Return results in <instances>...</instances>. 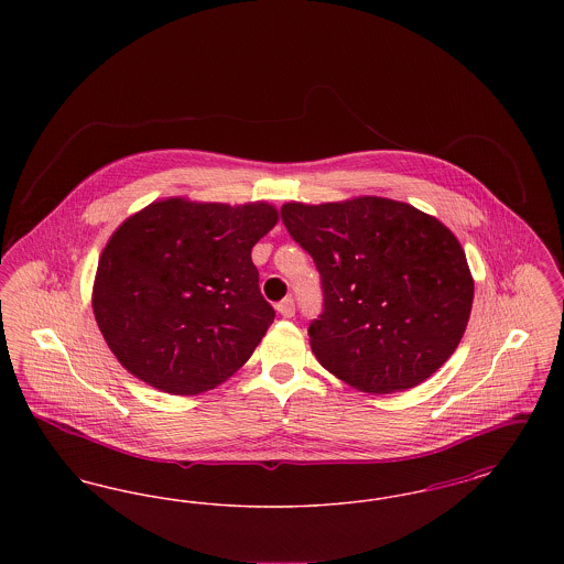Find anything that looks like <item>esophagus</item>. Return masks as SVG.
I'll list each match as a JSON object with an SVG mask.
<instances>
[{
	"mask_svg": "<svg viewBox=\"0 0 564 564\" xmlns=\"http://www.w3.org/2000/svg\"><path fill=\"white\" fill-rule=\"evenodd\" d=\"M276 311L283 315V317H294L295 315V302L294 297L290 295V297H285V300H281L279 304H276Z\"/></svg>",
	"mask_w": 564,
	"mask_h": 564,
	"instance_id": "obj_1",
	"label": "esophagus"
}]
</instances>
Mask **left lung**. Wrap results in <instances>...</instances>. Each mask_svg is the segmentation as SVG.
Instances as JSON below:
<instances>
[{
    "mask_svg": "<svg viewBox=\"0 0 564 564\" xmlns=\"http://www.w3.org/2000/svg\"><path fill=\"white\" fill-rule=\"evenodd\" d=\"M281 219L322 276V315L308 336L327 372L366 393H393L455 352L474 279L442 221L378 196L288 203Z\"/></svg>",
    "mask_w": 564,
    "mask_h": 564,
    "instance_id": "1",
    "label": "left lung"
}]
</instances>
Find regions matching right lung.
<instances>
[{
    "label": "right lung",
    "instance_id": "obj_1",
    "mask_svg": "<svg viewBox=\"0 0 564 564\" xmlns=\"http://www.w3.org/2000/svg\"><path fill=\"white\" fill-rule=\"evenodd\" d=\"M276 224L267 203L241 207L166 198L109 239L93 311L116 359L154 389L196 395L235 375L274 308L251 247Z\"/></svg>",
    "mask_w": 564,
    "mask_h": 564
}]
</instances>
